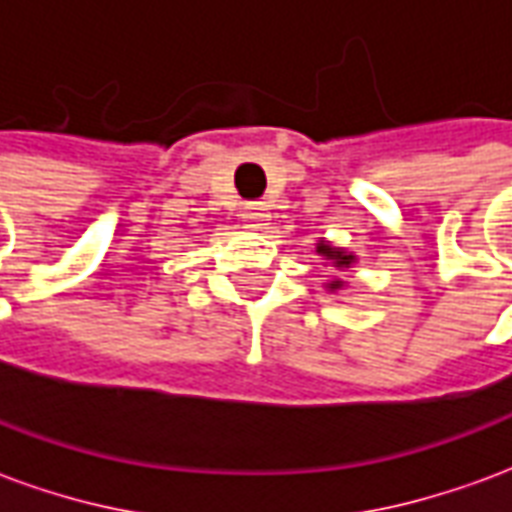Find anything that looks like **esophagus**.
I'll return each mask as SVG.
<instances>
[{"label": "esophagus", "mask_w": 512, "mask_h": 512, "mask_svg": "<svg viewBox=\"0 0 512 512\" xmlns=\"http://www.w3.org/2000/svg\"><path fill=\"white\" fill-rule=\"evenodd\" d=\"M242 220H248V226H253V229H261L270 220V210H267V204H245Z\"/></svg>", "instance_id": "34e87169"}]
</instances>
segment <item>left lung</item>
<instances>
[{
	"label": "left lung",
	"mask_w": 512,
	"mask_h": 512,
	"mask_svg": "<svg viewBox=\"0 0 512 512\" xmlns=\"http://www.w3.org/2000/svg\"><path fill=\"white\" fill-rule=\"evenodd\" d=\"M319 253H322V256H327V259H333L335 264H338V267H349V261H352V256H346V253L343 251H335V248H330V245H319ZM338 286H341V281H333L330 283V289H338Z\"/></svg>",
	"instance_id": "8db88e82"
}]
</instances>
